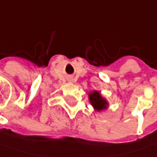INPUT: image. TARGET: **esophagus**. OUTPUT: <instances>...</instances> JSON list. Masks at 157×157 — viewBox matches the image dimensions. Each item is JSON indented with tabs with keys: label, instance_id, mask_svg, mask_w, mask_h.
Here are the masks:
<instances>
[{
	"label": "esophagus",
	"instance_id": "esophagus-1",
	"mask_svg": "<svg viewBox=\"0 0 157 157\" xmlns=\"http://www.w3.org/2000/svg\"><path fill=\"white\" fill-rule=\"evenodd\" d=\"M69 82H73V79H69Z\"/></svg>",
	"mask_w": 157,
	"mask_h": 157
}]
</instances>
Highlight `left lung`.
<instances>
[{
	"mask_svg": "<svg viewBox=\"0 0 157 157\" xmlns=\"http://www.w3.org/2000/svg\"><path fill=\"white\" fill-rule=\"evenodd\" d=\"M89 101L95 111L101 112L109 107L108 101L98 91H93L89 93Z\"/></svg>",
	"mask_w": 157,
	"mask_h": 157,
	"instance_id": "8db88e82",
	"label": "left lung"
}]
</instances>
